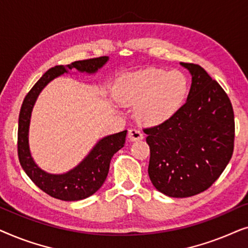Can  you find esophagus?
<instances>
[{"mask_svg":"<svg viewBox=\"0 0 248 248\" xmlns=\"http://www.w3.org/2000/svg\"><path fill=\"white\" fill-rule=\"evenodd\" d=\"M128 139L130 141H138V140H142L143 139V133L138 128H131L128 131Z\"/></svg>","mask_w":248,"mask_h":248,"instance_id":"1","label":"esophagus"}]
</instances>
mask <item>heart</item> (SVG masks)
Here are the masks:
<instances>
[{
  "label": "heart",
  "mask_w": 248,
  "mask_h": 248,
  "mask_svg": "<svg viewBox=\"0 0 248 248\" xmlns=\"http://www.w3.org/2000/svg\"><path fill=\"white\" fill-rule=\"evenodd\" d=\"M188 81L179 71L147 69L126 74L118 84L116 98L135 106V116L144 124H159L177 113L187 96Z\"/></svg>",
  "instance_id": "obj_1"
}]
</instances>
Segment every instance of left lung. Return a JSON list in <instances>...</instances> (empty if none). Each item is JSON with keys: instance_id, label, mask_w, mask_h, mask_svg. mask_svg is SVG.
<instances>
[{"instance_id": "8db88e82", "label": "left lung", "mask_w": 248, "mask_h": 248, "mask_svg": "<svg viewBox=\"0 0 248 248\" xmlns=\"http://www.w3.org/2000/svg\"><path fill=\"white\" fill-rule=\"evenodd\" d=\"M189 71L187 100L164 123L144 128L150 147L149 177L159 192L188 198L208 189L233 152L235 120L229 97L198 64Z\"/></svg>"}]
</instances>
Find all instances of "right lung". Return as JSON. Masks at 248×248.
<instances>
[{
  "instance_id": "add662e5",
  "label": "right lung",
  "mask_w": 248,
  "mask_h": 248,
  "mask_svg": "<svg viewBox=\"0 0 248 248\" xmlns=\"http://www.w3.org/2000/svg\"><path fill=\"white\" fill-rule=\"evenodd\" d=\"M108 56L76 61L69 65H56L49 69L37 81L23 99L19 114L18 155L20 165L28 177L52 198L63 201H79L89 198L101 187L109 170L111 157L124 147L127 131L107 135L97 142L89 155L77 167L64 174H48L33 161L29 149V125L31 111L40 91L55 78L77 69L79 72L96 73L107 63Z\"/></svg>"
}]
</instances>
